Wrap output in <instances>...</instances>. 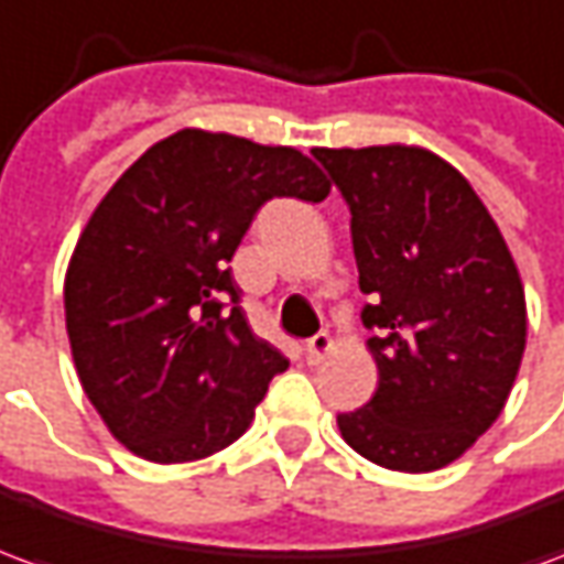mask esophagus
Here are the masks:
<instances>
[{
	"mask_svg": "<svg viewBox=\"0 0 564 564\" xmlns=\"http://www.w3.org/2000/svg\"><path fill=\"white\" fill-rule=\"evenodd\" d=\"M329 347H332V338L326 335V332H317L314 338H307L305 344L307 366H319V362H323V356L329 354Z\"/></svg>",
	"mask_w": 564,
	"mask_h": 564,
	"instance_id": "1",
	"label": "esophagus"
}]
</instances>
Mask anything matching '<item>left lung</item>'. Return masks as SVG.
<instances>
[{
    "mask_svg": "<svg viewBox=\"0 0 564 564\" xmlns=\"http://www.w3.org/2000/svg\"><path fill=\"white\" fill-rule=\"evenodd\" d=\"M350 208L362 326L378 392L338 414L344 441L392 471L459 459L508 402L525 350V293L496 220L423 148L311 150Z\"/></svg>",
    "mask_w": 564,
    "mask_h": 564,
    "instance_id": "obj_1",
    "label": "left lung"
}]
</instances>
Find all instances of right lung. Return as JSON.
I'll return each mask as SVG.
<instances>
[{"label": "right lung", "mask_w": 564, "mask_h": 564, "mask_svg": "<svg viewBox=\"0 0 564 564\" xmlns=\"http://www.w3.org/2000/svg\"><path fill=\"white\" fill-rule=\"evenodd\" d=\"M326 196L299 150L181 129L93 210L66 271L68 344L87 399L135 456L205 459L245 435L290 359L247 326L229 262L265 202Z\"/></svg>", "instance_id": "add662e5"}]
</instances>
